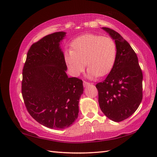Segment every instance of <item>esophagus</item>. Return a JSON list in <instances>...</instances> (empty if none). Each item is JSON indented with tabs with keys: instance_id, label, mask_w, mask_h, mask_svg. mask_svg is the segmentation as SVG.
I'll use <instances>...</instances> for the list:
<instances>
[{
	"instance_id": "34e87169",
	"label": "esophagus",
	"mask_w": 157,
	"mask_h": 157,
	"mask_svg": "<svg viewBox=\"0 0 157 157\" xmlns=\"http://www.w3.org/2000/svg\"><path fill=\"white\" fill-rule=\"evenodd\" d=\"M83 84H84V87H86V86H89L90 84V83H89V82H86V81H84V82H83Z\"/></svg>"
}]
</instances>
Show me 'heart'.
<instances>
[{
  "label": "heart",
  "instance_id": "heart-1",
  "mask_svg": "<svg viewBox=\"0 0 157 157\" xmlns=\"http://www.w3.org/2000/svg\"><path fill=\"white\" fill-rule=\"evenodd\" d=\"M71 47L65 52L64 58L73 75H78L86 63L90 77L106 75L114 67L117 51L116 43L111 38L86 34L75 38Z\"/></svg>",
  "mask_w": 157,
  "mask_h": 157
}]
</instances>
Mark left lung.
Here are the masks:
<instances>
[{
	"label": "left lung",
	"mask_w": 157,
	"mask_h": 157,
	"mask_svg": "<svg viewBox=\"0 0 157 157\" xmlns=\"http://www.w3.org/2000/svg\"><path fill=\"white\" fill-rule=\"evenodd\" d=\"M107 32L117 46L114 67L104 81L97 83L98 102L102 113L113 121L129 117L142 100V71L136 52L118 32L108 28Z\"/></svg>",
	"instance_id": "8db88e82"
}]
</instances>
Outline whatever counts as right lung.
I'll return each instance as SVG.
<instances>
[{
    "mask_svg": "<svg viewBox=\"0 0 157 157\" xmlns=\"http://www.w3.org/2000/svg\"><path fill=\"white\" fill-rule=\"evenodd\" d=\"M65 32L44 36L27 53L22 72L21 94L29 114L51 129L71 126L79 113L83 82L68 78L64 55L59 47Z\"/></svg>",
    "mask_w": 157,
    "mask_h": 157,
    "instance_id": "add662e5",
    "label": "right lung"
}]
</instances>
